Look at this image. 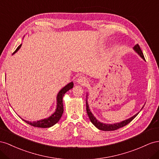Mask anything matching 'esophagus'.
<instances>
[{
  "label": "esophagus",
  "mask_w": 159,
  "mask_h": 159,
  "mask_svg": "<svg viewBox=\"0 0 159 159\" xmlns=\"http://www.w3.org/2000/svg\"><path fill=\"white\" fill-rule=\"evenodd\" d=\"M77 83L81 85H86L88 83V80L83 76H80L77 79Z\"/></svg>",
  "instance_id": "esophagus-1"
}]
</instances>
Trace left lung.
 <instances>
[{
    "label": "left lung",
    "mask_w": 159,
    "mask_h": 159,
    "mask_svg": "<svg viewBox=\"0 0 159 159\" xmlns=\"http://www.w3.org/2000/svg\"><path fill=\"white\" fill-rule=\"evenodd\" d=\"M134 51L137 52L140 57H141L143 60L145 61V58L144 57L143 55V53L141 51V49H140L139 45L137 44H136L135 46L133 47ZM87 98H88V95H87V98H86V107H87V115L89 117V119L91 121L92 123L96 126L97 129H98L99 130H105V131H111V130H115L119 129L121 127H123V126H126V125H128L129 122H130L132 121L134 118L137 116V115L139 114V112L137 114L134 115V116H133L132 117L129 118V119H126L125 120L122 121L120 122H118V123H115V124H106V123H102V122H99L96 118L94 116V115L92 114L91 111H90V108H89V104L87 102ZM144 107V106L143 107V108ZM143 108L141 109H143Z\"/></svg>",
    "instance_id": "left-lung-1"
}]
</instances>
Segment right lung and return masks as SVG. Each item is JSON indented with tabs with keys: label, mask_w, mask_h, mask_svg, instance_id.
Instances as JSON below:
<instances>
[{
	"label": "right lung",
	"mask_w": 159,
	"mask_h": 159,
	"mask_svg": "<svg viewBox=\"0 0 159 159\" xmlns=\"http://www.w3.org/2000/svg\"><path fill=\"white\" fill-rule=\"evenodd\" d=\"M21 45L22 44H20L19 46L17 47V48L15 50V51L12 53V54H14L15 52H16L18 51H19V48L21 47ZM73 85H74L73 83L71 82L68 84H66L65 87H63L60 91L58 92L57 97V105L56 111L52 115H51V116H50L49 117L47 118V119H44L34 121V122H30L28 120H25L24 119L22 120H23L25 122H26L27 124H29L31 126H35V127H39V128H49L51 127V126L55 125L56 123H57V122L61 119V118L62 115L63 111H64V109H63L62 98L68 90L72 89Z\"/></svg>",
	"instance_id": "1"
}]
</instances>
